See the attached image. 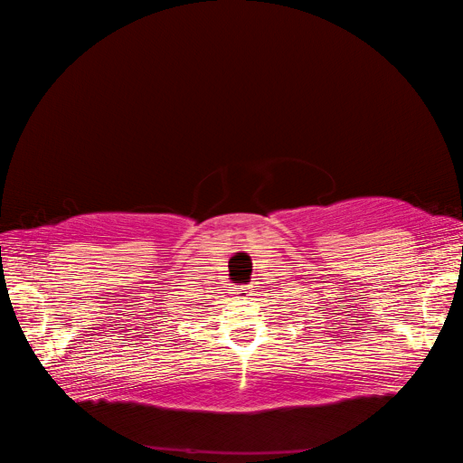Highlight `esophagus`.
I'll return each instance as SVG.
<instances>
[{
	"mask_svg": "<svg viewBox=\"0 0 463 463\" xmlns=\"http://www.w3.org/2000/svg\"><path fill=\"white\" fill-rule=\"evenodd\" d=\"M250 292H252V287H237L232 290L234 298H249Z\"/></svg>",
	"mask_w": 463,
	"mask_h": 463,
	"instance_id": "34e87169",
	"label": "esophagus"
}]
</instances>
